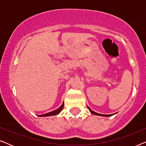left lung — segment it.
I'll return each mask as SVG.
<instances>
[{
    "instance_id": "8db88e82",
    "label": "left lung",
    "mask_w": 146,
    "mask_h": 146,
    "mask_svg": "<svg viewBox=\"0 0 146 146\" xmlns=\"http://www.w3.org/2000/svg\"><path fill=\"white\" fill-rule=\"evenodd\" d=\"M90 112L92 113V114H94V115H102V116H106V117H108V116H111V115H112L111 114L110 115H105V114H101V113H96L95 112V111H94L93 110H92L90 108H88Z\"/></svg>"
}]
</instances>
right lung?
<instances>
[{
	"label": "right lung",
	"instance_id": "right-lung-1",
	"mask_svg": "<svg viewBox=\"0 0 146 146\" xmlns=\"http://www.w3.org/2000/svg\"><path fill=\"white\" fill-rule=\"evenodd\" d=\"M64 104H62V106L60 108H58L56 110H54L52 111H50V112H48V113H45V114H42V115H39L38 116L40 117H43V116H50V115H57L58 114V113L60 112V111H62V110L64 108Z\"/></svg>",
	"mask_w": 146,
	"mask_h": 146
}]
</instances>
